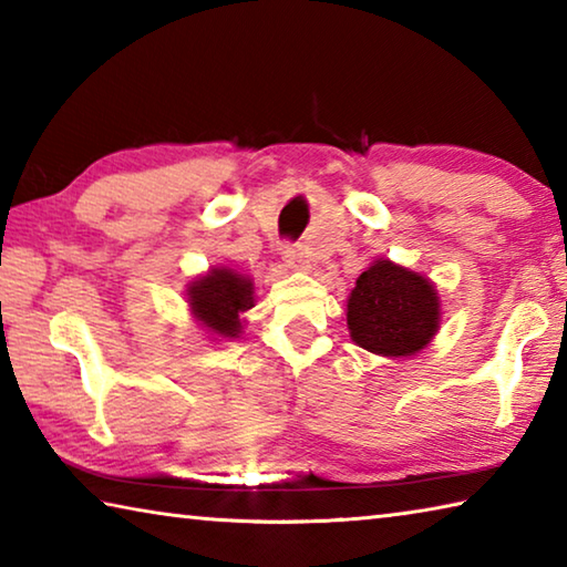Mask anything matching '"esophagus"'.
<instances>
[{"label": "esophagus", "instance_id": "obj_1", "mask_svg": "<svg viewBox=\"0 0 567 567\" xmlns=\"http://www.w3.org/2000/svg\"><path fill=\"white\" fill-rule=\"evenodd\" d=\"M282 260L287 267H292V270H307V267H310V260H307L305 249L300 245H285Z\"/></svg>", "mask_w": 567, "mask_h": 567}]
</instances>
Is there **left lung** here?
I'll list each match as a JSON object with an SVG mask.
<instances>
[{"label":"left lung","instance_id":"8db88e82","mask_svg":"<svg viewBox=\"0 0 567 567\" xmlns=\"http://www.w3.org/2000/svg\"><path fill=\"white\" fill-rule=\"evenodd\" d=\"M437 292L425 277L378 260L358 277L348 300L350 338L360 348L405 358L433 340L440 320Z\"/></svg>","mask_w":567,"mask_h":567}]
</instances>
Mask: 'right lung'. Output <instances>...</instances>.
<instances>
[{"instance_id": "obj_1", "label": "right lung", "mask_w": 567, "mask_h": 567, "mask_svg": "<svg viewBox=\"0 0 567 567\" xmlns=\"http://www.w3.org/2000/svg\"><path fill=\"white\" fill-rule=\"evenodd\" d=\"M189 305L209 330L235 338L239 312L252 307V282L233 270H213L189 285Z\"/></svg>"}]
</instances>
